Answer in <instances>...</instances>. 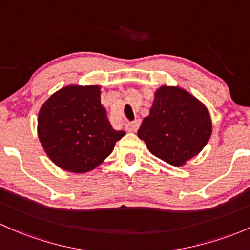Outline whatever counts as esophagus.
I'll return each mask as SVG.
<instances>
[{
	"instance_id": "1",
	"label": "esophagus",
	"mask_w": 250,
	"mask_h": 250,
	"mask_svg": "<svg viewBox=\"0 0 250 250\" xmlns=\"http://www.w3.org/2000/svg\"><path fill=\"white\" fill-rule=\"evenodd\" d=\"M139 127H140V120H134L125 125V130L129 133H134L139 129Z\"/></svg>"
}]
</instances>
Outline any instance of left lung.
I'll list each match as a JSON object with an SVG mask.
<instances>
[{
	"label": "left lung",
	"mask_w": 250,
	"mask_h": 250,
	"mask_svg": "<svg viewBox=\"0 0 250 250\" xmlns=\"http://www.w3.org/2000/svg\"><path fill=\"white\" fill-rule=\"evenodd\" d=\"M211 133V116L199 99L177 86H162L138 136L153 156L182 167L206 146Z\"/></svg>",
	"instance_id": "8db88e82"
}]
</instances>
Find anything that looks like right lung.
Masks as SVG:
<instances>
[{"mask_svg": "<svg viewBox=\"0 0 250 250\" xmlns=\"http://www.w3.org/2000/svg\"><path fill=\"white\" fill-rule=\"evenodd\" d=\"M125 135L115 130L101 104L99 86L69 85L55 92L38 114V138L55 164L69 172L93 170Z\"/></svg>", "mask_w": 250, "mask_h": 250, "instance_id": "right-lung-1", "label": "right lung"}]
</instances>
